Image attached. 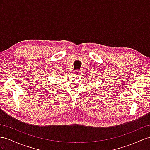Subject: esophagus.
Returning <instances> with one entry per match:
<instances>
[{
	"instance_id": "34e87169",
	"label": "esophagus",
	"mask_w": 150,
	"mask_h": 150,
	"mask_svg": "<svg viewBox=\"0 0 150 150\" xmlns=\"http://www.w3.org/2000/svg\"><path fill=\"white\" fill-rule=\"evenodd\" d=\"M74 72L76 74H80V71L79 70H75Z\"/></svg>"
}]
</instances>
